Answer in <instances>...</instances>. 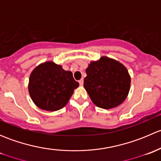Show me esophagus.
I'll list each match as a JSON object with an SVG mask.
<instances>
[{
    "label": "esophagus",
    "instance_id": "obj_1",
    "mask_svg": "<svg viewBox=\"0 0 161 161\" xmlns=\"http://www.w3.org/2000/svg\"><path fill=\"white\" fill-rule=\"evenodd\" d=\"M79 85L80 86H82L83 85V79H80V80L79 81Z\"/></svg>",
    "mask_w": 161,
    "mask_h": 161
}]
</instances>
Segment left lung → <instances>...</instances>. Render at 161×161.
Listing matches in <instances>:
<instances>
[{"instance_id": "obj_1", "label": "left lung", "mask_w": 161, "mask_h": 161, "mask_svg": "<svg viewBox=\"0 0 161 161\" xmlns=\"http://www.w3.org/2000/svg\"><path fill=\"white\" fill-rule=\"evenodd\" d=\"M86 72L84 88L97 107L112 109L127 98L131 77L125 66L118 61L102 56L97 61H90Z\"/></svg>"}]
</instances>
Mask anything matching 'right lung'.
<instances>
[{
	"label": "right lung",
	"mask_w": 161,
	"mask_h": 161,
	"mask_svg": "<svg viewBox=\"0 0 161 161\" xmlns=\"http://www.w3.org/2000/svg\"><path fill=\"white\" fill-rule=\"evenodd\" d=\"M79 82L70 71L53 61H45L32 70L29 79L28 90L31 99L39 108L56 111L69 102Z\"/></svg>",
	"instance_id": "obj_1"
}]
</instances>
